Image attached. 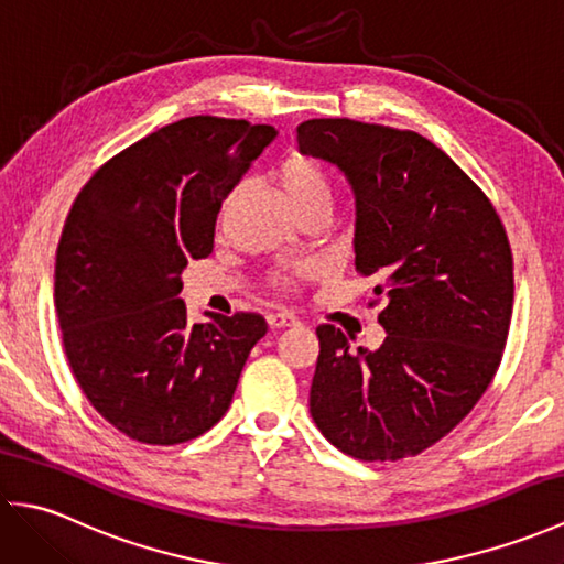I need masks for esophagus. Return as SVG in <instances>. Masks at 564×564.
Instances as JSON below:
<instances>
[{
  "label": "esophagus",
  "instance_id": "34e87169",
  "mask_svg": "<svg viewBox=\"0 0 564 564\" xmlns=\"http://www.w3.org/2000/svg\"><path fill=\"white\" fill-rule=\"evenodd\" d=\"M267 322H269L271 329H283V327H295L297 317H293L291 313H271L267 317Z\"/></svg>",
  "mask_w": 564,
  "mask_h": 564
}]
</instances>
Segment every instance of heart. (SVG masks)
Listing matches in <instances>:
<instances>
[{
  "instance_id": "heart-1",
  "label": "heart",
  "mask_w": 564,
  "mask_h": 564,
  "mask_svg": "<svg viewBox=\"0 0 564 564\" xmlns=\"http://www.w3.org/2000/svg\"><path fill=\"white\" fill-rule=\"evenodd\" d=\"M273 178L291 206L305 215L310 210H329L332 203V182L325 166L305 152H289L275 164Z\"/></svg>"
}]
</instances>
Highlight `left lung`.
Instances as JSON below:
<instances>
[{
  "instance_id": "left-lung-1",
  "label": "left lung",
  "mask_w": 564,
  "mask_h": 564,
  "mask_svg": "<svg viewBox=\"0 0 564 564\" xmlns=\"http://www.w3.org/2000/svg\"><path fill=\"white\" fill-rule=\"evenodd\" d=\"M297 145L346 176L356 271L388 295L376 351L317 327L310 414L351 458H410L470 414L501 364L513 305L505 225L473 178L412 130L313 118L297 126Z\"/></svg>"
}]
</instances>
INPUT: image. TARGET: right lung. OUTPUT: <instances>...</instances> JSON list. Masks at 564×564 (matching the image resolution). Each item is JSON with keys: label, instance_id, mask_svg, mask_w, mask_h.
Returning a JSON list of instances; mask_svg holds the SVG:
<instances>
[{"label": "right lung", "instance_id": "add662e5", "mask_svg": "<svg viewBox=\"0 0 564 564\" xmlns=\"http://www.w3.org/2000/svg\"><path fill=\"white\" fill-rule=\"evenodd\" d=\"M271 126L191 116L118 152L69 208L55 310L72 373L106 422L152 446L206 434L232 402L267 322L188 325L182 273L213 251L215 220Z\"/></svg>", "mask_w": 564, "mask_h": 564}]
</instances>
